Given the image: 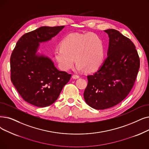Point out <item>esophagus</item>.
<instances>
[{
    "label": "esophagus",
    "instance_id": "34e87169",
    "mask_svg": "<svg viewBox=\"0 0 149 149\" xmlns=\"http://www.w3.org/2000/svg\"><path fill=\"white\" fill-rule=\"evenodd\" d=\"M79 75H72V78L74 79H79Z\"/></svg>",
    "mask_w": 149,
    "mask_h": 149
}]
</instances>
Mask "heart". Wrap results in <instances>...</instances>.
Returning <instances> with one entry per match:
<instances>
[{"label":"heart","instance_id":"heart-1","mask_svg":"<svg viewBox=\"0 0 149 149\" xmlns=\"http://www.w3.org/2000/svg\"><path fill=\"white\" fill-rule=\"evenodd\" d=\"M54 50V56L59 68L68 71L75 61L76 69L88 72L96 70L104 58V46L102 38L95 33H72L64 37Z\"/></svg>","mask_w":149,"mask_h":149}]
</instances>
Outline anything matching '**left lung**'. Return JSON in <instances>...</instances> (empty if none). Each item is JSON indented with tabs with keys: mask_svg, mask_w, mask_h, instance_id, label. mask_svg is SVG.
Wrapping results in <instances>:
<instances>
[{
	"mask_svg": "<svg viewBox=\"0 0 149 149\" xmlns=\"http://www.w3.org/2000/svg\"><path fill=\"white\" fill-rule=\"evenodd\" d=\"M109 36L107 58L99 70L87 76L84 91L87 104L95 109L118 105L132 90L138 73L140 60L130 39L118 30H104Z\"/></svg>",
	"mask_w": 149,
	"mask_h": 149,
	"instance_id": "obj_1",
	"label": "left lung"
}]
</instances>
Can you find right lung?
Returning a JSON list of instances; mask_svg holds the SVG:
<instances>
[{
	"label": "right lung",
	"mask_w": 149,
	"mask_h": 149,
	"mask_svg": "<svg viewBox=\"0 0 149 149\" xmlns=\"http://www.w3.org/2000/svg\"><path fill=\"white\" fill-rule=\"evenodd\" d=\"M64 26L41 27L24 34L10 58L11 80L27 102L46 107L58 98L71 74L60 71L49 57L37 54L40 43L55 36Z\"/></svg>",
	"instance_id": "add662e5"
}]
</instances>
